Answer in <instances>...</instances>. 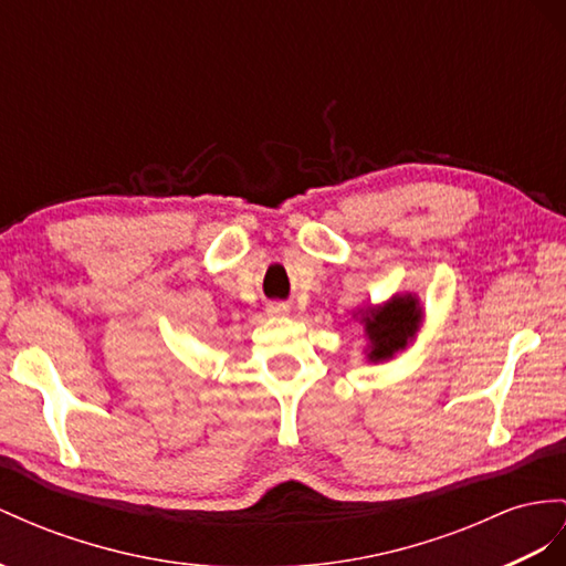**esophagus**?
Masks as SVG:
<instances>
[{
    "instance_id": "esophagus-1",
    "label": "esophagus",
    "mask_w": 566,
    "mask_h": 566,
    "mask_svg": "<svg viewBox=\"0 0 566 566\" xmlns=\"http://www.w3.org/2000/svg\"><path fill=\"white\" fill-rule=\"evenodd\" d=\"M268 313H270V315H286V313H289V306H286V303H277V301H274V303H270V306H268Z\"/></svg>"
}]
</instances>
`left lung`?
I'll return each instance as SVG.
<instances>
[{
	"label": "left lung",
	"mask_w": 566,
	"mask_h": 566,
	"mask_svg": "<svg viewBox=\"0 0 566 566\" xmlns=\"http://www.w3.org/2000/svg\"><path fill=\"white\" fill-rule=\"evenodd\" d=\"M358 325H364L366 360L368 364H382L395 358L399 352L416 339L423 325V306L418 294H395L380 306H364L354 313Z\"/></svg>",
	"instance_id": "left-lung-1"
}]
</instances>
